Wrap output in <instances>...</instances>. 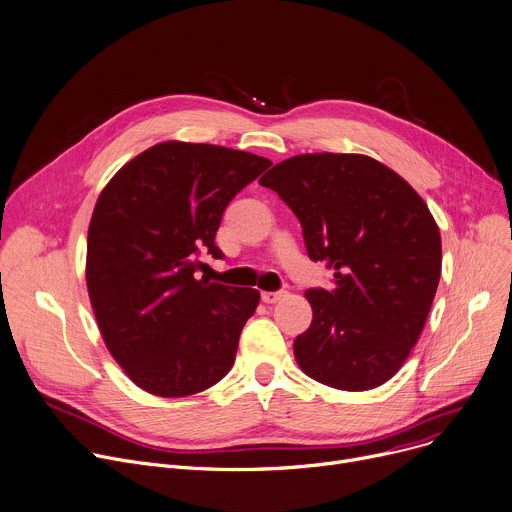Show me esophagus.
<instances>
[{
  "mask_svg": "<svg viewBox=\"0 0 512 512\" xmlns=\"http://www.w3.org/2000/svg\"><path fill=\"white\" fill-rule=\"evenodd\" d=\"M286 296V292H261V300L265 304H276Z\"/></svg>",
  "mask_w": 512,
  "mask_h": 512,
  "instance_id": "obj_1",
  "label": "esophagus"
}]
</instances>
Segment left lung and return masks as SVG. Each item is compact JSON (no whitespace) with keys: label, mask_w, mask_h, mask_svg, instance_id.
I'll return each mask as SVG.
<instances>
[{"label":"left lung","mask_w":512,"mask_h":512,"mask_svg":"<svg viewBox=\"0 0 512 512\" xmlns=\"http://www.w3.org/2000/svg\"><path fill=\"white\" fill-rule=\"evenodd\" d=\"M300 220L306 253L333 290H306L313 323L298 366L342 391L387 383L416 346L440 280L438 226L395 170L364 154H300L259 179Z\"/></svg>","instance_id":"obj_1"}]
</instances>
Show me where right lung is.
<instances>
[{
    "label": "right lung",
    "mask_w": 512,
    "mask_h": 512,
    "mask_svg": "<svg viewBox=\"0 0 512 512\" xmlns=\"http://www.w3.org/2000/svg\"><path fill=\"white\" fill-rule=\"evenodd\" d=\"M269 160L212 144L162 142L129 160L98 195L86 286L102 339L140 389L187 397L222 381L259 292L210 284L197 257L232 197Z\"/></svg>",
    "instance_id": "obj_1"
}]
</instances>
